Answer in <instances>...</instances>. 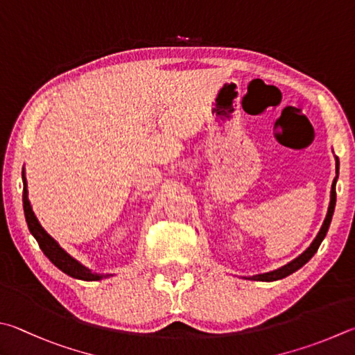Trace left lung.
<instances>
[{
	"label": "left lung",
	"mask_w": 355,
	"mask_h": 355,
	"mask_svg": "<svg viewBox=\"0 0 355 355\" xmlns=\"http://www.w3.org/2000/svg\"><path fill=\"white\" fill-rule=\"evenodd\" d=\"M338 166H340V161L338 158L335 157V172H337V177L334 178L332 182V188H331V202H329V208H327V214L323 225H321V228L318 231L317 237H315L313 242L311 243V247H309L304 253H301L296 259H293L292 262L286 263V266H282L278 270H273V272H268V273H262V275H254V276H250L248 279H254V281H267V282H272V281H278L286 278V276L295 273L296 270H300L304 263H307L309 261L312 259V256L317 253L318 247L323 242V239L327 234V230H329V225L332 220V216H334V209H335V200H337V194H335V184H337V178H338Z\"/></svg>",
	"instance_id": "1"
}]
</instances>
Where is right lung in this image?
<instances>
[{
    "instance_id": "obj_1",
    "label": "right lung",
    "mask_w": 355,
    "mask_h": 355,
    "mask_svg": "<svg viewBox=\"0 0 355 355\" xmlns=\"http://www.w3.org/2000/svg\"><path fill=\"white\" fill-rule=\"evenodd\" d=\"M23 208H24V217H26V222H28L31 234L35 237V241L38 242V245H40L42 251L46 254L48 259L53 262L57 268L62 270L63 273H67L68 276H71V278L82 279V281H99V279L108 278V276H113V275H101V273L92 272L88 267H85L83 263L74 259L69 253H67V251L60 247L59 242L44 231L40 222H38V218L35 217L34 211H32V206L28 198V182H26V177H24V169H23Z\"/></svg>"
}]
</instances>
